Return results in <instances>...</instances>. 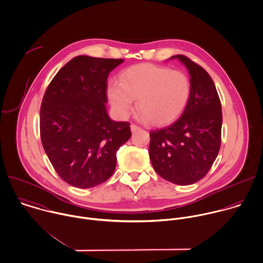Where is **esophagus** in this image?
<instances>
[{"label":"esophagus","mask_w":263,"mask_h":263,"mask_svg":"<svg viewBox=\"0 0 263 263\" xmlns=\"http://www.w3.org/2000/svg\"><path fill=\"white\" fill-rule=\"evenodd\" d=\"M130 129H131V131H132V132H135V131L139 130V129H140V127H138V126H137V125H135V124H131Z\"/></svg>","instance_id":"obj_1"}]
</instances>
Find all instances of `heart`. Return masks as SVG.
<instances>
[{"label":"heart","mask_w":263,"mask_h":263,"mask_svg":"<svg viewBox=\"0 0 263 263\" xmlns=\"http://www.w3.org/2000/svg\"><path fill=\"white\" fill-rule=\"evenodd\" d=\"M191 94L186 73L168 67L142 64L124 71L120 82L110 81L107 96L115 112L128 117L134 100L140 118L154 125L176 120L185 109Z\"/></svg>","instance_id":"1"}]
</instances>
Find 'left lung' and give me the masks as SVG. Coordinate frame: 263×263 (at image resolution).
<instances>
[{
  "label": "left lung",
  "mask_w": 263,
  "mask_h": 263,
  "mask_svg": "<svg viewBox=\"0 0 263 263\" xmlns=\"http://www.w3.org/2000/svg\"><path fill=\"white\" fill-rule=\"evenodd\" d=\"M178 59L190 75L191 94L183 115L149 133V159L155 171L177 185H192L205 177L221 145L222 108L209 73L185 55Z\"/></svg>",
  "instance_id": "left-lung-1"
}]
</instances>
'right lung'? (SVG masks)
I'll use <instances>...</instances> for the list:
<instances>
[{
	"instance_id": "right-lung-1",
	"label": "right lung",
	"mask_w": 263,
	"mask_h": 263,
	"mask_svg": "<svg viewBox=\"0 0 263 263\" xmlns=\"http://www.w3.org/2000/svg\"><path fill=\"white\" fill-rule=\"evenodd\" d=\"M124 60L78 55L52 78L40 109L44 151L60 178L87 189L106 182L117 152L131 136L128 122L107 114V77Z\"/></svg>"
}]
</instances>
